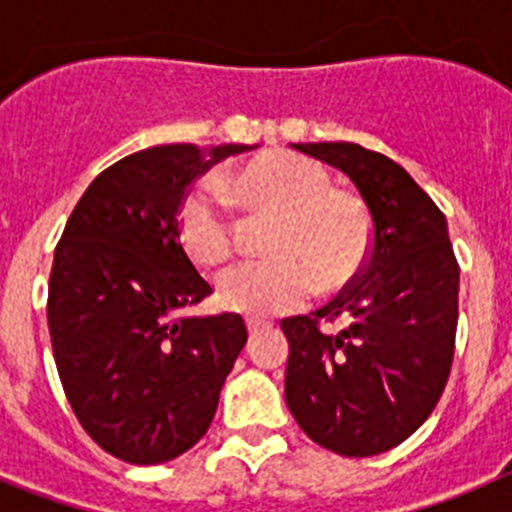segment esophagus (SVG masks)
Wrapping results in <instances>:
<instances>
[{"instance_id": "esophagus-1", "label": "esophagus", "mask_w": 512, "mask_h": 512, "mask_svg": "<svg viewBox=\"0 0 512 512\" xmlns=\"http://www.w3.org/2000/svg\"><path fill=\"white\" fill-rule=\"evenodd\" d=\"M246 325H248V333H251V338H253V336H259V330L266 328V325L259 323V320H248Z\"/></svg>"}]
</instances>
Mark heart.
<instances>
[{"instance_id": "b5f03b06", "label": "heart", "mask_w": 512, "mask_h": 512, "mask_svg": "<svg viewBox=\"0 0 512 512\" xmlns=\"http://www.w3.org/2000/svg\"><path fill=\"white\" fill-rule=\"evenodd\" d=\"M223 189L253 212L279 215L271 259H251L217 277V302L248 318H274L305 305L315 287L336 292L356 277L372 243L364 202L330 187L328 171L297 153H269L223 176ZM176 233L197 264L233 251V220L215 184L202 182L176 210Z\"/></svg>"}]
</instances>
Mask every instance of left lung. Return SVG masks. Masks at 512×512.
<instances>
[{
    "instance_id": "left-lung-1",
    "label": "left lung",
    "mask_w": 512,
    "mask_h": 512,
    "mask_svg": "<svg viewBox=\"0 0 512 512\" xmlns=\"http://www.w3.org/2000/svg\"><path fill=\"white\" fill-rule=\"evenodd\" d=\"M354 182L372 220L369 256L336 300L282 320L284 397L302 431L343 456L400 446L449 382L459 264L446 217L392 158L359 143H295ZM346 319L338 334L319 323Z\"/></svg>"
}]
</instances>
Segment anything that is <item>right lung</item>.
<instances>
[{
    "instance_id": "right-lung-1",
    "label": "right lung",
    "mask_w": 512,
    "mask_h": 512,
    "mask_svg": "<svg viewBox=\"0 0 512 512\" xmlns=\"http://www.w3.org/2000/svg\"><path fill=\"white\" fill-rule=\"evenodd\" d=\"M256 146H153L89 184L48 282L58 377L81 428L130 464L189 451L215 418L248 330L241 315L184 318L212 292L176 233V210L212 164Z\"/></svg>"
}]
</instances>
